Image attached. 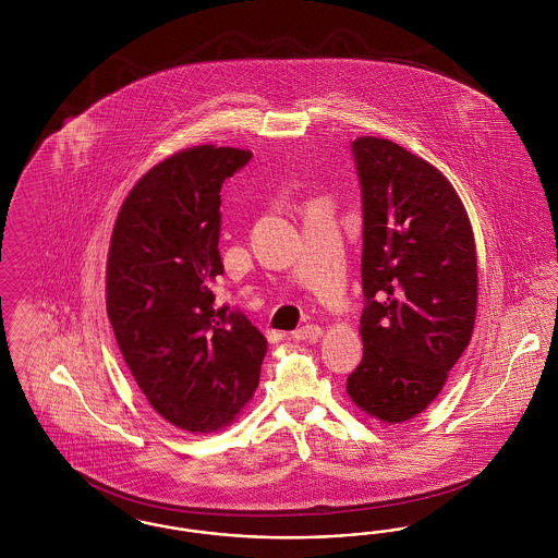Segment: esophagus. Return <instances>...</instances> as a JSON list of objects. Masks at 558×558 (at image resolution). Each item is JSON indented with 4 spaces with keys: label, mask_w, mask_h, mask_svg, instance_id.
<instances>
[{
    "label": "esophagus",
    "mask_w": 558,
    "mask_h": 558,
    "mask_svg": "<svg viewBox=\"0 0 558 558\" xmlns=\"http://www.w3.org/2000/svg\"><path fill=\"white\" fill-rule=\"evenodd\" d=\"M319 335H322V328H319L318 324H305V326H299V328L292 332V337H294L296 341H316Z\"/></svg>",
    "instance_id": "1"
}]
</instances>
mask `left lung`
<instances>
[{"label": "left lung", "mask_w": 558, "mask_h": 558, "mask_svg": "<svg viewBox=\"0 0 558 558\" xmlns=\"http://www.w3.org/2000/svg\"><path fill=\"white\" fill-rule=\"evenodd\" d=\"M362 190L360 332L347 393L374 418L403 423L446 385L477 314V253L450 182L391 140L357 137Z\"/></svg>", "instance_id": "8db88e82"}]
</instances>
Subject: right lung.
Here are the masks:
<instances>
[{
  "instance_id": "add662e5",
  "label": "right lung",
  "mask_w": 558,
  "mask_h": 558,
  "mask_svg": "<svg viewBox=\"0 0 558 558\" xmlns=\"http://www.w3.org/2000/svg\"><path fill=\"white\" fill-rule=\"evenodd\" d=\"M248 150L196 146L153 167L125 198L110 239L107 310L128 368L171 425L209 433L253 398L266 337L213 287L221 184Z\"/></svg>"
}]
</instances>
